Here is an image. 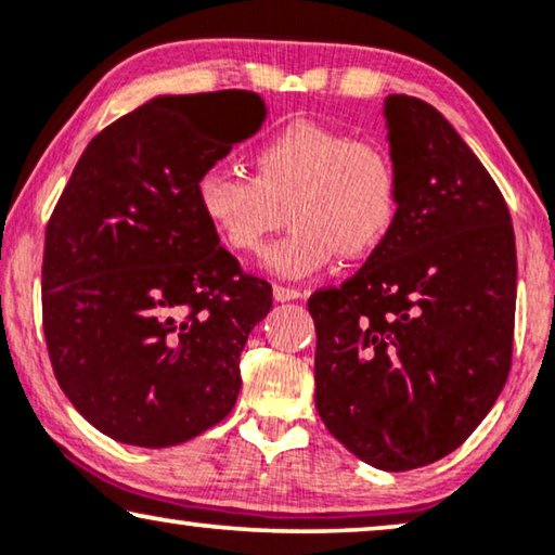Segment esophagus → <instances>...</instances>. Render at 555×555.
I'll list each match as a JSON object with an SVG mask.
<instances>
[{
  "mask_svg": "<svg viewBox=\"0 0 555 555\" xmlns=\"http://www.w3.org/2000/svg\"><path fill=\"white\" fill-rule=\"evenodd\" d=\"M272 295H275L278 302H287V300H298L302 293L295 291V287H287V285H275L272 287Z\"/></svg>",
  "mask_w": 555,
  "mask_h": 555,
  "instance_id": "esophagus-1",
  "label": "esophagus"
}]
</instances>
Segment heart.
<instances>
[{"label":"heart","instance_id":"heart-1","mask_svg":"<svg viewBox=\"0 0 555 555\" xmlns=\"http://www.w3.org/2000/svg\"><path fill=\"white\" fill-rule=\"evenodd\" d=\"M253 169L247 177L234 166H211L194 186L196 207L242 257L260 253L287 209L293 230L264 255L278 278L300 280L338 255L374 253L397 222L399 169L378 141L298 118L257 143Z\"/></svg>","mask_w":555,"mask_h":555}]
</instances>
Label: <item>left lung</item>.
Masks as SVG:
<instances>
[{
    "label": "left lung",
    "instance_id": "8db88e82",
    "mask_svg": "<svg viewBox=\"0 0 555 555\" xmlns=\"http://www.w3.org/2000/svg\"><path fill=\"white\" fill-rule=\"evenodd\" d=\"M384 116L397 222L308 310L323 424L359 460L404 473L457 450L503 391L518 262L503 194L450 120L412 95L386 98Z\"/></svg>",
    "mask_w": 555,
    "mask_h": 555
}]
</instances>
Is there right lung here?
<instances>
[{
    "instance_id": "obj_1",
    "label": "right lung",
    "mask_w": 555,
    "mask_h": 555,
    "mask_svg": "<svg viewBox=\"0 0 555 555\" xmlns=\"http://www.w3.org/2000/svg\"><path fill=\"white\" fill-rule=\"evenodd\" d=\"M211 115H230L211 132ZM249 90L158 95L82 151L44 232L42 325L60 389L103 435L186 442L232 412L272 287L219 247L194 186L260 131Z\"/></svg>"
}]
</instances>
